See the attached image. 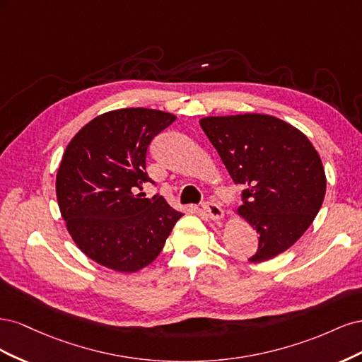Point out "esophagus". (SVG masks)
I'll return each mask as SVG.
<instances>
[{
	"label": "esophagus",
	"instance_id": "esophagus-1",
	"mask_svg": "<svg viewBox=\"0 0 362 362\" xmlns=\"http://www.w3.org/2000/svg\"><path fill=\"white\" fill-rule=\"evenodd\" d=\"M204 211H205V214L211 218V221H214V222H217V223H221L222 221H223V217H225V214H223V210L221 206H218L217 204H214V202H206L205 205H204Z\"/></svg>",
	"mask_w": 362,
	"mask_h": 362
}]
</instances>
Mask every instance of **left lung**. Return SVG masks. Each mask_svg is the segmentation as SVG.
Returning <instances> with one entry per match:
<instances>
[{"label":"left lung","instance_id":"1","mask_svg":"<svg viewBox=\"0 0 362 362\" xmlns=\"http://www.w3.org/2000/svg\"><path fill=\"white\" fill-rule=\"evenodd\" d=\"M235 184L245 185L238 216L257 229L262 262L303 235L325 199L323 163L300 129L270 115L206 116L199 120Z\"/></svg>","mask_w":362,"mask_h":362}]
</instances>
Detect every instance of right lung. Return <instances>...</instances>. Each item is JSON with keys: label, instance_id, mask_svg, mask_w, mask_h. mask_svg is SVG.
<instances>
[{"label": "right lung", "instance_id": "1", "mask_svg": "<svg viewBox=\"0 0 362 362\" xmlns=\"http://www.w3.org/2000/svg\"><path fill=\"white\" fill-rule=\"evenodd\" d=\"M177 116L119 108L86 124L64 149L56 177L62 217L75 245L98 264L136 273L161 252L182 213L163 196L144 198L151 140Z\"/></svg>", "mask_w": 362, "mask_h": 362}]
</instances>
